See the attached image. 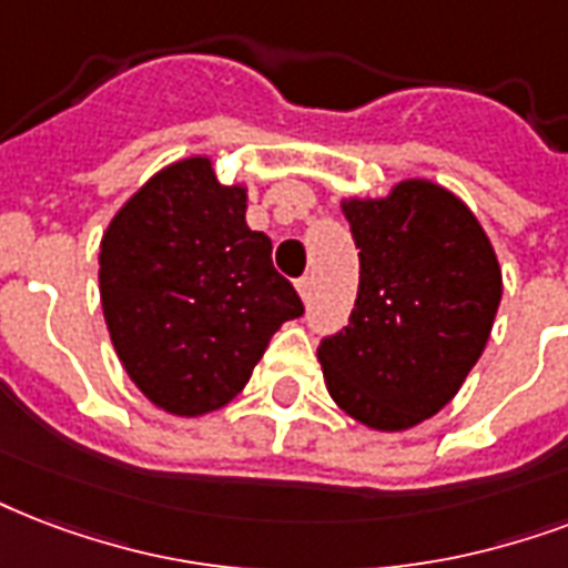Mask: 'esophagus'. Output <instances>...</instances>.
<instances>
[{
    "label": "esophagus",
    "mask_w": 568,
    "mask_h": 568,
    "mask_svg": "<svg viewBox=\"0 0 568 568\" xmlns=\"http://www.w3.org/2000/svg\"><path fill=\"white\" fill-rule=\"evenodd\" d=\"M297 292H301L303 301H310V294H313V280H310V276H301V280H297Z\"/></svg>",
    "instance_id": "obj_1"
}]
</instances>
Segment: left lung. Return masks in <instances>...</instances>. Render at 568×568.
Masks as SVG:
<instances>
[{"instance_id":"8db88e82","label":"left lung","mask_w":568,"mask_h":568,"mask_svg":"<svg viewBox=\"0 0 568 568\" xmlns=\"http://www.w3.org/2000/svg\"><path fill=\"white\" fill-rule=\"evenodd\" d=\"M361 250L352 318L318 342L345 414L402 432L438 414L486 348L500 267L486 232L449 190L402 181L387 199L342 205Z\"/></svg>"}]
</instances>
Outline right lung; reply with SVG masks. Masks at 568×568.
Segmentation results:
<instances>
[{
	"label": "right lung",
	"mask_w": 568,
	"mask_h": 568,
	"mask_svg": "<svg viewBox=\"0 0 568 568\" xmlns=\"http://www.w3.org/2000/svg\"><path fill=\"white\" fill-rule=\"evenodd\" d=\"M246 190L211 160L158 172L112 216L101 241V303L130 381L158 408L199 417L244 389L303 301L246 226Z\"/></svg>",
	"instance_id": "obj_1"
}]
</instances>
